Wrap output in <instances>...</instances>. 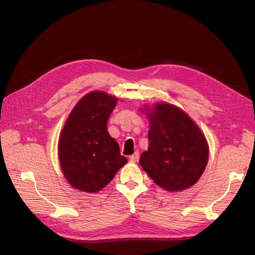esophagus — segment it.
<instances>
[{"instance_id":"esophagus-1","label":"esophagus","mask_w":255,"mask_h":255,"mask_svg":"<svg viewBox=\"0 0 255 255\" xmlns=\"http://www.w3.org/2000/svg\"><path fill=\"white\" fill-rule=\"evenodd\" d=\"M138 159H139V153H138V152H135L133 155L129 156V160L132 161V163H136Z\"/></svg>"}]
</instances>
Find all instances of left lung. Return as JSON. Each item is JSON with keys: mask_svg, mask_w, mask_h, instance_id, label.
I'll list each match as a JSON object with an SVG mask.
<instances>
[{"mask_svg": "<svg viewBox=\"0 0 255 255\" xmlns=\"http://www.w3.org/2000/svg\"><path fill=\"white\" fill-rule=\"evenodd\" d=\"M149 148L139 159L158 186L179 191L195 185L205 170L208 145L189 116L169 103H157L146 114Z\"/></svg>", "mask_w": 255, "mask_h": 255, "instance_id": "obj_1", "label": "left lung"}]
</instances>
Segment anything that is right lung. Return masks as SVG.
<instances>
[{"label": "right lung", "instance_id": "right-lung-1", "mask_svg": "<svg viewBox=\"0 0 255 255\" xmlns=\"http://www.w3.org/2000/svg\"><path fill=\"white\" fill-rule=\"evenodd\" d=\"M117 101L106 92L91 91L69 115L59 136L58 158L73 188L84 192L101 190L128 163L107 130V121Z\"/></svg>", "mask_w": 255, "mask_h": 255}]
</instances>
